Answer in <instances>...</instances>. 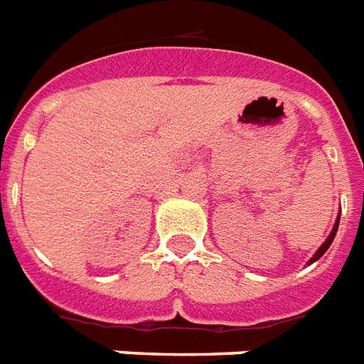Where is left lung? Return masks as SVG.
I'll list each match as a JSON object with an SVG mask.
<instances>
[{"label": "left lung", "mask_w": 364, "mask_h": 364, "mask_svg": "<svg viewBox=\"0 0 364 364\" xmlns=\"http://www.w3.org/2000/svg\"><path fill=\"white\" fill-rule=\"evenodd\" d=\"M338 223H340V216L336 218V223H334L333 231H331V235H329V237H327V240H325V242L321 244V246H319V250H318V252H316V254H314L312 259L308 261V264H312L314 261H318L319 257H321V255H323L325 252L329 250V246H331V244H333V240H334V235H336V231H338Z\"/></svg>", "instance_id": "obj_1"}]
</instances>
